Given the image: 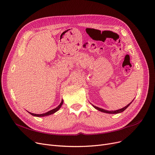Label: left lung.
Masks as SVG:
<instances>
[{
  "label": "left lung",
  "instance_id": "left-lung-1",
  "mask_svg": "<svg viewBox=\"0 0 155 155\" xmlns=\"http://www.w3.org/2000/svg\"><path fill=\"white\" fill-rule=\"evenodd\" d=\"M131 103H132V102H130L129 104H127V105H126V106H125L124 107L122 108V109H120L116 110H104V109H103L99 108V107H97V106H95V105H93V107H94L95 109H97L98 110H100L101 112H102L107 113V114H118V113H120V112H123L124 110H126V109L128 107L129 105L130 104H131Z\"/></svg>",
  "mask_w": 155,
  "mask_h": 155
}]
</instances>
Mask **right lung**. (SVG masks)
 Segmentation results:
<instances>
[{"instance_id":"1","label":"right lung","mask_w":155,"mask_h":155,"mask_svg":"<svg viewBox=\"0 0 155 155\" xmlns=\"http://www.w3.org/2000/svg\"><path fill=\"white\" fill-rule=\"evenodd\" d=\"M63 103V101L62 100L61 102V103H60V104L58 105V107H56L55 109H53V110H50V111H48V112H46V113L41 114H36L31 113V112H28H28L30 114H31L32 116H36V117H44V116H49V115L53 114H54V113L56 112V111H58V110L60 109V107H61V106L62 105Z\"/></svg>"}]
</instances>
